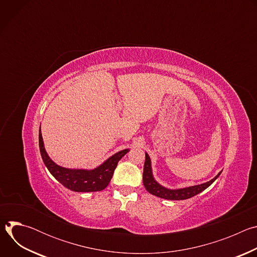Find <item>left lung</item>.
Here are the masks:
<instances>
[{
    "label": "left lung",
    "instance_id": "1",
    "mask_svg": "<svg viewBox=\"0 0 257 257\" xmlns=\"http://www.w3.org/2000/svg\"><path fill=\"white\" fill-rule=\"evenodd\" d=\"M222 171L219 172L214 178L211 180L202 183L199 185L184 187V188H178V189H170L163 185L155 179L153 174V168H152V161L148 153H145V163L143 168V185L145 189L148 190L151 194L156 195L158 197L168 199V200H184L191 198L203 190H205L207 187H209L212 183L217 179V177L221 175Z\"/></svg>",
    "mask_w": 257,
    "mask_h": 257
}]
</instances>
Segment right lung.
Returning <instances> with one entry per match:
<instances>
[{
    "mask_svg": "<svg viewBox=\"0 0 257 257\" xmlns=\"http://www.w3.org/2000/svg\"><path fill=\"white\" fill-rule=\"evenodd\" d=\"M39 141L43 161L50 173L63 186L75 192H96L103 190L111 181L118 162L129 152V149L120 151L94 169H69L57 165L49 157L45 149L41 129Z\"/></svg>",
    "mask_w": 257,
    "mask_h": 257,
    "instance_id": "right-lung-1",
    "label": "right lung"
}]
</instances>
